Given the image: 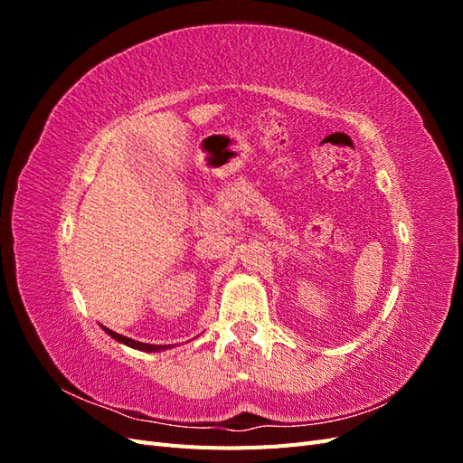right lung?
Returning a JSON list of instances; mask_svg holds the SVG:
<instances>
[{"instance_id": "right-lung-1", "label": "right lung", "mask_w": 463, "mask_h": 463, "mask_svg": "<svg viewBox=\"0 0 463 463\" xmlns=\"http://www.w3.org/2000/svg\"><path fill=\"white\" fill-rule=\"evenodd\" d=\"M111 338L114 340H118V342H121V344H125V345H129V347H133V349H141V352H158V349H165L167 345H154V344H143V342H137V340H131V338H128V335H121V334H118V332H114V330H109V328H104Z\"/></svg>"}]
</instances>
